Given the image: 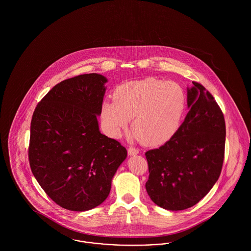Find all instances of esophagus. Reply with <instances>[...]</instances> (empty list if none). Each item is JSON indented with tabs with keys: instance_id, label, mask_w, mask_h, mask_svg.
<instances>
[{
	"instance_id": "obj_1",
	"label": "esophagus",
	"mask_w": 251,
	"mask_h": 251,
	"mask_svg": "<svg viewBox=\"0 0 251 251\" xmlns=\"http://www.w3.org/2000/svg\"><path fill=\"white\" fill-rule=\"evenodd\" d=\"M139 153V150L134 148V147H129L128 148V154L129 155H136Z\"/></svg>"
}]
</instances>
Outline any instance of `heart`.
Returning <instances> with one entry per match:
<instances>
[{
  "label": "heart",
  "mask_w": 251,
  "mask_h": 251,
  "mask_svg": "<svg viewBox=\"0 0 251 251\" xmlns=\"http://www.w3.org/2000/svg\"><path fill=\"white\" fill-rule=\"evenodd\" d=\"M114 100L101 108L102 123L112 136L121 135L132 119L131 129L141 142L159 145L178 130L186 98L176 82L146 78L120 86Z\"/></svg>",
  "instance_id": "1"
}]
</instances>
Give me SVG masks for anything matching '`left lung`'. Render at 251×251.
<instances>
[{
	"mask_svg": "<svg viewBox=\"0 0 251 251\" xmlns=\"http://www.w3.org/2000/svg\"><path fill=\"white\" fill-rule=\"evenodd\" d=\"M187 88L189 111L163 146L148 151L147 192L157 206L181 211L197 204L221 173L226 127L224 116L204 86Z\"/></svg>",
	"mask_w": 251,
	"mask_h": 251,
	"instance_id": "obj_1",
	"label": "left lung"
}]
</instances>
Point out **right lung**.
I'll list each match as a JSON object with an SVG mask.
<instances>
[{"mask_svg":"<svg viewBox=\"0 0 251 251\" xmlns=\"http://www.w3.org/2000/svg\"><path fill=\"white\" fill-rule=\"evenodd\" d=\"M107 79L82 74L54 86L31 122L29 161L45 193L64 209L83 212L100 205L126 149L100 131Z\"/></svg>","mask_w":251,"mask_h":251,"instance_id":"obj_1","label":"right lung"}]
</instances>
